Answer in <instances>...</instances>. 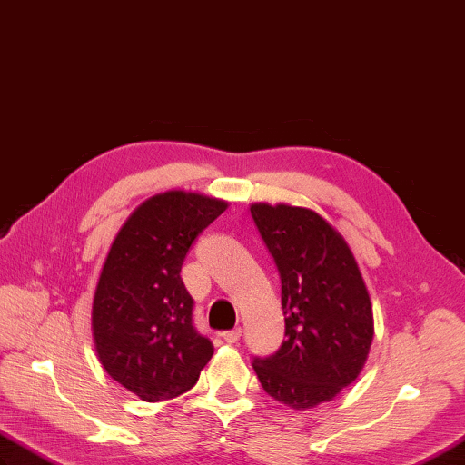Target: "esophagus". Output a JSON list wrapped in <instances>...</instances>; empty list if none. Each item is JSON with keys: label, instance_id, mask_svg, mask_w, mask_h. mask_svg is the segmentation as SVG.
<instances>
[{"label": "esophagus", "instance_id": "esophagus-1", "mask_svg": "<svg viewBox=\"0 0 465 465\" xmlns=\"http://www.w3.org/2000/svg\"><path fill=\"white\" fill-rule=\"evenodd\" d=\"M241 334H242V330L241 328H234V330H226V332H221V338L224 340L226 344H234L236 340L241 338Z\"/></svg>", "mask_w": 465, "mask_h": 465}]
</instances>
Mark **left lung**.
<instances>
[{
    "mask_svg": "<svg viewBox=\"0 0 465 465\" xmlns=\"http://www.w3.org/2000/svg\"><path fill=\"white\" fill-rule=\"evenodd\" d=\"M281 274L284 340L252 368L268 396L294 410L336 398L362 372L374 338L372 304L356 259L311 209L251 204Z\"/></svg>",
    "mask_w": 465,
    "mask_h": 465,
    "instance_id": "left-lung-1",
    "label": "left lung"
}]
</instances>
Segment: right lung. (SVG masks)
Instances as JSON below:
<instances>
[{
  "label": "right lung",
  "instance_id": "obj_1",
  "mask_svg": "<svg viewBox=\"0 0 465 465\" xmlns=\"http://www.w3.org/2000/svg\"><path fill=\"white\" fill-rule=\"evenodd\" d=\"M229 203L167 191L137 206L111 244L93 298L91 328L105 372L145 401L197 384L214 348L193 326L181 268L194 239Z\"/></svg>",
  "mask_w": 465,
  "mask_h": 465
}]
</instances>
